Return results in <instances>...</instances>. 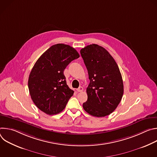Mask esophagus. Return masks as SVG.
I'll use <instances>...</instances> for the list:
<instances>
[{"label": "esophagus", "instance_id": "1", "mask_svg": "<svg viewBox=\"0 0 157 157\" xmlns=\"http://www.w3.org/2000/svg\"><path fill=\"white\" fill-rule=\"evenodd\" d=\"M77 91L78 92H82L83 91V87L82 86H80L79 87L78 89H77Z\"/></svg>", "mask_w": 157, "mask_h": 157}]
</instances>
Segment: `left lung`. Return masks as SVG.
<instances>
[{"label": "left lung", "instance_id": "obj_1", "mask_svg": "<svg viewBox=\"0 0 157 157\" xmlns=\"http://www.w3.org/2000/svg\"><path fill=\"white\" fill-rule=\"evenodd\" d=\"M81 56L90 82L84 110L97 117L109 115L119 104L124 93L121 73L113 57L103 47L92 44L82 48Z\"/></svg>", "mask_w": 157, "mask_h": 157}]
</instances>
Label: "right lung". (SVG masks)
Listing matches in <instances>:
<instances>
[{"label":"right lung","mask_w":157,"mask_h":157,"mask_svg":"<svg viewBox=\"0 0 157 157\" xmlns=\"http://www.w3.org/2000/svg\"><path fill=\"white\" fill-rule=\"evenodd\" d=\"M79 57L74 48L58 43L49 48L36 61L29 75L28 86L33 102L43 113L48 115L61 113L73 95L63 71Z\"/></svg>","instance_id":"1"}]
</instances>
